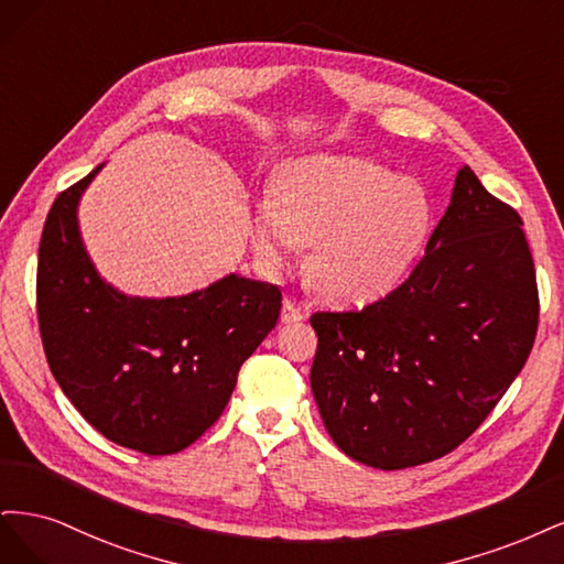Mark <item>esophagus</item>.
<instances>
[{
	"mask_svg": "<svg viewBox=\"0 0 564 564\" xmlns=\"http://www.w3.org/2000/svg\"><path fill=\"white\" fill-rule=\"evenodd\" d=\"M306 318V314H304V308L300 306V304H295V302H290V300H285L283 302V308H281V321L283 323H300V321H304Z\"/></svg>",
	"mask_w": 564,
	"mask_h": 564,
	"instance_id": "1",
	"label": "esophagus"
}]
</instances>
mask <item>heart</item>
I'll return each mask as SVG.
<instances>
[{"instance_id":"obj_1","label":"heart","mask_w":564,"mask_h":564,"mask_svg":"<svg viewBox=\"0 0 564 564\" xmlns=\"http://www.w3.org/2000/svg\"><path fill=\"white\" fill-rule=\"evenodd\" d=\"M433 223L429 192L377 161L306 156L281 169L250 208V243L264 267L308 246L304 271L330 304L362 306L401 283Z\"/></svg>"}]
</instances>
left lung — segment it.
Masks as SVG:
<instances>
[{
	"mask_svg": "<svg viewBox=\"0 0 564 564\" xmlns=\"http://www.w3.org/2000/svg\"><path fill=\"white\" fill-rule=\"evenodd\" d=\"M539 295L520 215L464 166L410 279L362 312L312 316V391L351 459L395 470L452 452L532 351Z\"/></svg>",
	"mask_w": 564,
	"mask_h": 564,
	"instance_id": "8db88e82",
	"label": "left lung"
}]
</instances>
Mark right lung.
Instances as JSON below:
<instances>
[{
    "instance_id": "add662e5",
    "label": "right lung",
    "mask_w": 564,
    "mask_h": 564,
    "mask_svg": "<svg viewBox=\"0 0 564 564\" xmlns=\"http://www.w3.org/2000/svg\"><path fill=\"white\" fill-rule=\"evenodd\" d=\"M102 166L53 202L42 231L37 316L46 360L105 438L175 454L227 408L243 360L274 330L281 290L227 274L175 297L121 293L90 260L77 215Z\"/></svg>"
}]
</instances>
